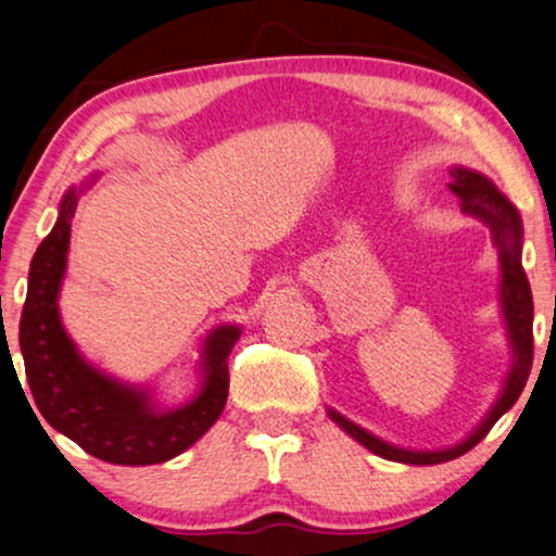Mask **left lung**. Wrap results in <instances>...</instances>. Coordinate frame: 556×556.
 Listing matches in <instances>:
<instances>
[{
  "instance_id": "1",
  "label": "left lung",
  "mask_w": 556,
  "mask_h": 556,
  "mask_svg": "<svg viewBox=\"0 0 556 556\" xmlns=\"http://www.w3.org/2000/svg\"><path fill=\"white\" fill-rule=\"evenodd\" d=\"M452 192L459 197V205L467 215L480 217L484 226L493 230V238L501 249V264H503V311L505 320H508L513 351H516V364L505 382V390L501 400H497L490 416L484 418V424L469 435L467 441H462L459 446L444 448V452H405V448H395L384 441L375 439V435L364 431V428L354 426L339 413L330 410V418L339 424L349 435H354L359 444H364L369 452L384 459L403 462V465H441V462H452L456 456L467 454L469 448H475L484 435L490 433V428L495 426V420L503 416L508 407H513L518 395L526 388V379H529L531 364H533V300H531V287L526 279V271L521 266V217L518 210L510 205L497 189L490 185L488 179L480 177L475 172H465V168H454V185Z\"/></svg>"
}]
</instances>
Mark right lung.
<instances>
[{"label":"right lung","mask_w":556,"mask_h":556,"mask_svg":"<svg viewBox=\"0 0 556 556\" xmlns=\"http://www.w3.org/2000/svg\"><path fill=\"white\" fill-rule=\"evenodd\" d=\"M76 200V189L63 197L59 223L38 245L30 264L20 318L27 384L40 416L87 454L110 465H159L192 446L220 418L230 382L228 356L241 330L223 326L210 336L205 343V388L200 397L172 413H156L143 392L91 369L63 330L55 302L66 269Z\"/></svg>","instance_id":"obj_1"}]
</instances>
